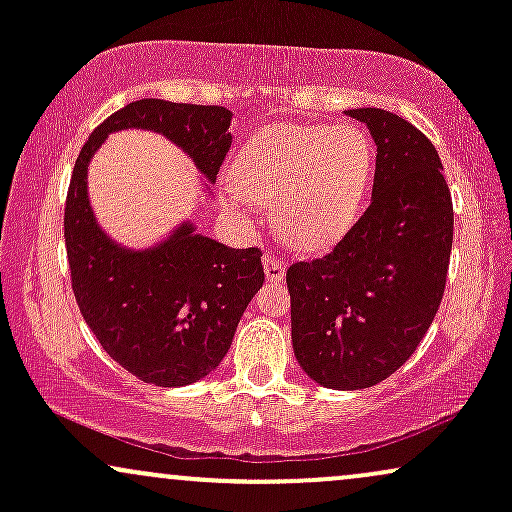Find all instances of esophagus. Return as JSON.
<instances>
[{
  "label": "esophagus",
  "instance_id": "34e87169",
  "mask_svg": "<svg viewBox=\"0 0 512 512\" xmlns=\"http://www.w3.org/2000/svg\"><path fill=\"white\" fill-rule=\"evenodd\" d=\"M262 264H264V272H267V281H274V284H279V281H284V276H286V262L281 260V257H276V255H264V257H262Z\"/></svg>",
  "mask_w": 512,
  "mask_h": 512
}]
</instances>
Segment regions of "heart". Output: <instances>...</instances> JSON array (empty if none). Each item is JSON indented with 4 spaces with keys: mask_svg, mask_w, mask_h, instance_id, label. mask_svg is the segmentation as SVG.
<instances>
[{
    "mask_svg": "<svg viewBox=\"0 0 512 512\" xmlns=\"http://www.w3.org/2000/svg\"><path fill=\"white\" fill-rule=\"evenodd\" d=\"M373 178V146L354 125H272L255 132L223 190L228 209L274 202V228L296 250H320L356 221Z\"/></svg>",
    "mask_w": 512,
    "mask_h": 512,
    "instance_id": "1",
    "label": "heart"
}]
</instances>
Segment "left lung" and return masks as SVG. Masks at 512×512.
I'll use <instances>...</instances> for the list:
<instances>
[{"label":"left lung","instance_id":"8db88e82","mask_svg":"<svg viewBox=\"0 0 512 512\" xmlns=\"http://www.w3.org/2000/svg\"><path fill=\"white\" fill-rule=\"evenodd\" d=\"M375 142L366 214L320 260L286 272L291 342L330 390H363L414 354L438 313L452 248V202L438 151L380 108L346 110Z\"/></svg>","mask_w":512,"mask_h":512}]
</instances>
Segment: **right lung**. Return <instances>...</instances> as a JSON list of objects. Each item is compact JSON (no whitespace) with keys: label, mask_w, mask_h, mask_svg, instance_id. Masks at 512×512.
Masks as SVG:
<instances>
[{"label":"right lung","mask_w":512,"mask_h":512,"mask_svg":"<svg viewBox=\"0 0 512 512\" xmlns=\"http://www.w3.org/2000/svg\"><path fill=\"white\" fill-rule=\"evenodd\" d=\"M233 113L219 105L142 98L96 127L81 149L64 209L72 289L86 325L113 361L158 387L192 385L223 361L245 308L264 284L262 252L226 248L190 219L146 248H129L98 223L88 166L115 132L166 137L202 173L211 197L231 149Z\"/></svg>","instance_id":"1"}]
</instances>
